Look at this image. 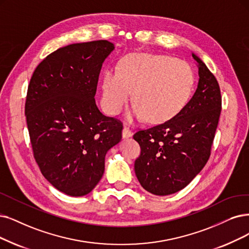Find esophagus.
Here are the masks:
<instances>
[{"label":"esophagus","mask_w":249,"mask_h":249,"mask_svg":"<svg viewBox=\"0 0 249 249\" xmlns=\"http://www.w3.org/2000/svg\"><path fill=\"white\" fill-rule=\"evenodd\" d=\"M132 135H133V133H132V131L130 130V128L126 127V126H124V127L123 128V133H122V136H123V138H124V139L130 138V137H132Z\"/></svg>","instance_id":"34e87169"}]
</instances>
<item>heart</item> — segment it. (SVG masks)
<instances>
[{"label": "heart", "mask_w": 249, "mask_h": 249, "mask_svg": "<svg viewBox=\"0 0 249 249\" xmlns=\"http://www.w3.org/2000/svg\"><path fill=\"white\" fill-rule=\"evenodd\" d=\"M194 74L191 66L181 59L166 55L133 54L125 57L118 72L104 71L101 82V102L104 110L116 115L130 101L132 110L127 121L146 117L161 124L180 112L192 92Z\"/></svg>", "instance_id": "obj_1"}]
</instances>
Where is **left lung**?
<instances>
[{
  "label": "left lung",
  "mask_w": 249,
  "mask_h": 249,
  "mask_svg": "<svg viewBox=\"0 0 249 249\" xmlns=\"http://www.w3.org/2000/svg\"><path fill=\"white\" fill-rule=\"evenodd\" d=\"M198 66V85L192 98L170 121L139 131L141 147L135 173L146 191L165 196L182 190L201 172L221 114L222 98L216 78L192 53Z\"/></svg>",
  "instance_id": "obj_1"
}]
</instances>
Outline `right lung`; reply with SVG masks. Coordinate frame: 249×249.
Listing matches in <instances>:
<instances>
[{
	"instance_id": "right-lung-1",
	"label": "right lung",
	"mask_w": 249,
	"mask_h": 249,
	"mask_svg": "<svg viewBox=\"0 0 249 249\" xmlns=\"http://www.w3.org/2000/svg\"><path fill=\"white\" fill-rule=\"evenodd\" d=\"M108 41L68 45L37 65L28 86L25 116L36 161L57 190L90 193L101 180L105 155L123 125L99 110L95 95Z\"/></svg>"
}]
</instances>
